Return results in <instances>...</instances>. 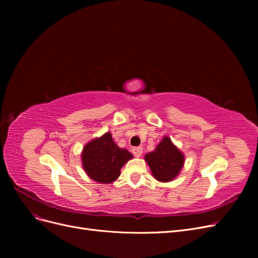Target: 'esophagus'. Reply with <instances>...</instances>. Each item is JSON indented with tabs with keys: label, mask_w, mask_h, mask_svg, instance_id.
<instances>
[{
	"label": "esophagus",
	"mask_w": 258,
	"mask_h": 258,
	"mask_svg": "<svg viewBox=\"0 0 258 258\" xmlns=\"http://www.w3.org/2000/svg\"><path fill=\"white\" fill-rule=\"evenodd\" d=\"M132 153L136 156V157H140L143 153V147L142 146H136L132 148Z\"/></svg>",
	"instance_id": "esophagus-1"
}]
</instances>
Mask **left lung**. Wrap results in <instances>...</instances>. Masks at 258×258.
Wrapping results in <instances>:
<instances>
[{
	"label": "left lung",
	"mask_w": 258,
	"mask_h": 258,
	"mask_svg": "<svg viewBox=\"0 0 258 258\" xmlns=\"http://www.w3.org/2000/svg\"><path fill=\"white\" fill-rule=\"evenodd\" d=\"M152 173L160 182H170L183 168L184 156L168 137L162 139L156 150L145 156Z\"/></svg>",
	"instance_id": "8db88e82"
}]
</instances>
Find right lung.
<instances>
[{
    "label": "right lung",
    "mask_w": 258,
    "mask_h": 258,
    "mask_svg": "<svg viewBox=\"0 0 258 258\" xmlns=\"http://www.w3.org/2000/svg\"><path fill=\"white\" fill-rule=\"evenodd\" d=\"M134 156L113 141L107 132L99 139L92 140L84 147L82 154L83 167L93 181L108 184L119 176L120 169Z\"/></svg>",
    "instance_id": "obj_1"
}]
</instances>
